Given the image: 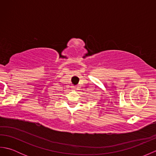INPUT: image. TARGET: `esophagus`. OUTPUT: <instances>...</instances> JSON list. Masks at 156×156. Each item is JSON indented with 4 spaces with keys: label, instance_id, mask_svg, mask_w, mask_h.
<instances>
[{
    "label": "esophagus",
    "instance_id": "obj_1",
    "mask_svg": "<svg viewBox=\"0 0 156 156\" xmlns=\"http://www.w3.org/2000/svg\"><path fill=\"white\" fill-rule=\"evenodd\" d=\"M76 87H74V86H73V87H72V88L73 89V90H76Z\"/></svg>",
    "mask_w": 156,
    "mask_h": 156
}]
</instances>
